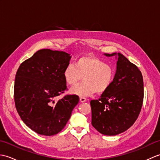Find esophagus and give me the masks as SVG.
<instances>
[{
  "mask_svg": "<svg viewBox=\"0 0 160 160\" xmlns=\"http://www.w3.org/2000/svg\"><path fill=\"white\" fill-rule=\"evenodd\" d=\"M80 101L81 102H84L87 101V99L84 97H80Z\"/></svg>",
  "mask_w": 160,
  "mask_h": 160,
  "instance_id": "34e87169",
  "label": "esophagus"
}]
</instances>
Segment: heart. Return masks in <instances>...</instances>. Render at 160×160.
Here are the masks:
<instances>
[{"label": "heart", "mask_w": 160, "mask_h": 160, "mask_svg": "<svg viewBox=\"0 0 160 160\" xmlns=\"http://www.w3.org/2000/svg\"><path fill=\"white\" fill-rule=\"evenodd\" d=\"M115 71L104 60L92 56L78 58L75 67L67 65L63 71V78L67 85L74 86L83 80V83L73 87L70 93L80 97L90 96L95 93L102 94L113 82Z\"/></svg>", "instance_id": "heart-1"}]
</instances>
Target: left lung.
Segmentation results:
<instances>
[{"mask_svg":"<svg viewBox=\"0 0 160 160\" xmlns=\"http://www.w3.org/2000/svg\"><path fill=\"white\" fill-rule=\"evenodd\" d=\"M117 59L113 82L99 100L90 102L91 124L101 134L116 135L134 124L140 113L144 98L141 71L120 53H104Z\"/></svg>","mask_w":160,"mask_h":160,"instance_id":"obj_1","label":"left lung"}]
</instances>
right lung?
<instances>
[{
	"mask_svg": "<svg viewBox=\"0 0 160 160\" xmlns=\"http://www.w3.org/2000/svg\"><path fill=\"white\" fill-rule=\"evenodd\" d=\"M71 56L64 52L41 49L20 64L14 84V101L21 120L38 134L51 136L65 127L79 102L67 95L55 102L67 90L63 71Z\"/></svg>",
	"mask_w": 160,
	"mask_h": 160,
	"instance_id": "obj_1",
	"label": "right lung"
}]
</instances>
